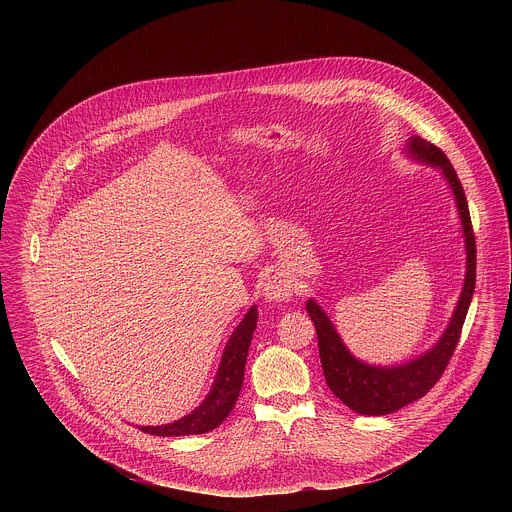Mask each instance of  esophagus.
Returning a JSON list of instances; mask_svg holds the SVG:
<instances>
[{
	"mask_svg": "<svg viewBox=\"0 0 512 512\" xmlns=\"http://www.w3.org/2000/svg\"><path fill=\"white\" fill-rule=\"evenodd\" d=\"M264 297H266V301H276V303H280V301H288L290 297H292L293 288L292 284L284 278V276H272V278H268V282L264 284Z\"/></svg>",
	"mask_w": 512,
	"mask_h": 512,
	"instance_id": "esophagus-1",
	"label": "esophagus"
}]
</instances>
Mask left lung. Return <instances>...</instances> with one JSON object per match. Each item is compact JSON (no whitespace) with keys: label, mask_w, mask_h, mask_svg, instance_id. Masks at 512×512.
I'll return each mask as SVG.
<instances>
[{"label":"left lung","mask_w":512,"mask_h":512,"mask_svg":"<svg viewBox=\"0 0 512 512\" xmlns=\"http://www.w3.org/2000/svg\"><path fill=\"white\" fill-rule=\"evenodd\" d=\"M406 153L416 161L439 167L441 173L445 175L457 203L459 219L463 224L467 272H465L463 292L459 295L453 317L447 329L443 331L441 339L434 345V349H430L422 357L404 365L372 366L355 359L349 353V349L343 345L341 337L337 335L325 311L313 299L305 303V309L317 331L319 357H321L327 386L343 404H347L357 414H365V416H384V414L396 412L412 404L414 400L426 396L434 388V384L441 378L445 366L451 361L453 351L459 343L467 309L475 292V264H477L475 232H473L461 181L453 165L445 157V153L432 142H426L420 136H412L406 142Z\"/></svg>","instance_id":"8db88e82"}]
</instances>
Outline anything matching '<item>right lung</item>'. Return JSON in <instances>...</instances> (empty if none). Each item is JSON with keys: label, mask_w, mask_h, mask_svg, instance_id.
I'll list each match as a JSON object with an SVG mask.
<instances>
[{"label": "right lung", "mask_w": 512, "mask_h": 512, "mask_svg": "<svg viewBox=\"0 0 512 512\" xmlns=\"http://www.w3.org/2000/svg\"><path fill=\"white\" fill-rule=\"evenodd\" d=\"M256 321H258V309H256V305H252L250 311L240 321V325L230 335V339L224 347V353H222V361H220L219 372L213 382V388L199 408H195L189 416H185L173 424L142 426L140 430L151 434V436H163V438L173 436L175 438V436L207 434V432L219 428L220 424L226 420V416L232 412V408L238 400L242 380H244V366H246L250 341H252V335L256 329Z\"/></svg>", "instance_id": "1"}]
</instances>
